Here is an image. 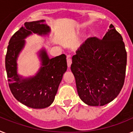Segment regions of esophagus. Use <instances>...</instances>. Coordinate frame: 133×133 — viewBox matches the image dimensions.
Returning <instances> with one entry per match:
<instances>
[{
	"mask_svg": "<svg viewBox=\"0 0 133 133\" xmlns=\"http://www.w3.org/2000/svg\"><path fill=\"white\" fill-rule=\"evenodd\" d=\"M66 61H67L68 67H70L71 65V63H72V60H71V58L70 55H68L67 57H66Z\"/></svg>",
	"mask_w": 133,
	"mask_h": 133,
	"instance_id": "esophagus-1",
	"label": "esophagus"
}]
</instances>
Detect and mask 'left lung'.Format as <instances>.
<instances>
[{
  "label": "left lung",
  "mask_w": 133,
  "mask_h": 133,
  "mask_svg": "<svg viewBox=\"0 0 133 133\" xmlns=\"http://www.w3.org/2000/svg\"><path fill=\"white\" fill-rule=\"evenodd\" d=\"M127 54L123 39L112 24L103 38H88L72 58L71 69L77 93L90 106L116 98L124 83Z\"/></svg>",
  "instance_id": "left-lung-1"
}]
</instances>
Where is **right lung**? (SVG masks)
Instances as JSON below:
<instances>
[{
  "instance_id": "obj_1",
  "label": "right lung",
  "mask_w": 133,
  "mask_h": 133,
  "mask_svg": "<svg viewBox=\"0 0 133 133\" xmlns=\"http://www.w3.org/2000/svg\"><path fill=\"white\" fill-rule=\"evenodd\" d=\"M45 20L26 22L11 37L5 57L9 85L14 96L21 103L33 109L49 107L54 101L63 74L67 69L64 54L49 58L45 49L39 51L41 66L35 76L23 78L17 74V60L25 45L24 39L32 33L48 35L50 28Z\"/></svg>"
}]
</instances>
